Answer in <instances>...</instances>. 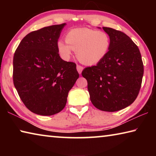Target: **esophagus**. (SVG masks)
<instances>
[{"mask_svg":"<svg viewBox=\"0 0 156 156\" xmlns=\"http://www.w3.org/2000/svg\"><path fill=\"white\" fill-rule=\"evenodd\" d=\"M76 69H77L78 72L80 74V73H82V72H83V67H82V66L78 65L77 66H76Z\"/></svg>","mask_w":156,"mask_h":156,"instance_id":"1","label":"esophagus"}]
</instances>
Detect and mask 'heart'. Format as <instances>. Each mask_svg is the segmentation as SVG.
<instances>
[{
  "instance_id": "obj_1",
  "label": "heart",
  "mask_w": 156,
  "mask_h": 156,
  "mask_svg": "<svg viewBox=\"0 0 156 156\" xmlns=\"http://www.w3.org/2000/svg\"><path fill=\"white\" fill-rule=\"evenodd\" d=\"M66 43L60 41L57 47L60 56L68 60L73 51H76L78 60L84 65H94L107 56L111 46V39L103 31L88 28H76L69 31Z\"/></svg>"
}]
</instances>
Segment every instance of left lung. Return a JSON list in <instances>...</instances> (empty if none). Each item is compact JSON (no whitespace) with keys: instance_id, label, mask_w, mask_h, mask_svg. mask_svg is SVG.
Listing matches in <instances>:
<instances>
[{"instance_id":"obj_1","label":"left lung","mask_w":156,"mask_h":156,"mask_svg":"<svg viewBox=\"0 0 156 156\" xmlns=\"http://www.w3.org/2000/svg\"><path fill=\"white\" fill-rule=\"evenodd\" d=\"M111 39L109 51L82 76L87 80L90 100L104 112L125 109L135 101L141 87L144 66L138 46L120 31L102 27Z\"/></svg>"}]
</instances>
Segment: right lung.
I'll return each mask as SVG.
<instances>
[{
	"label": "right lung",
	"instance_id": "obj_1",
	"mask_svg": "<svg viewBox=\"0 0 156 156\" xmlns=\"http://www.w3.org/2000/svg\"><path fill=\"white\" fill-rule=\"evenodd\" d=\"M66 23L28 34L16 50L13 80L31 112L52 115L64 109L68 93L79 78L74 62L60 57L57 44Z\"/></svg>",
	"mask_w": 156,
	"mask_h": 156
}]
</instances>
